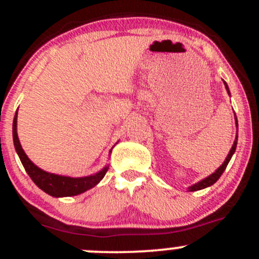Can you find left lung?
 Returning a JSON list of instances; mask_svg holds the SVG:
<instances>
[{
    "label": "left lung",
    "instance_id": "obj_1",
    "mask_svg": "<svg viewBox=\"0 0 259 259\" xmlns=\"http://www.w3.org/2000/svg\"><path fill=\"white\" fill-rule=\"evenodd\" d=\"M223 84H225L226 91H227L228 95H231L230 89H228L227 83H226V81L223 80ZM235 121H236V127H237V134H236V139H235V141H233L232 148H231V150H230V152H228V155H227V157H226V159H225V161L222 162V165L220 166V167L217 168V170L214 171L213 174H211V175L207 176V178H205L203 180H201V181H198L197 184H194V185H192V186H190V187H189V191H198V190H203V189H206V187L212 186V185H213L214 182L217 181V180L221 178L222 172L226 170V167H227V165H228V162H230L231 157L233 156V154H235V151H236V148H237V140H238V121H237V116H236V114H235Z\"/></svg>",
    "mask_w": 259,
    "mask_h": 259
}]
</instances>
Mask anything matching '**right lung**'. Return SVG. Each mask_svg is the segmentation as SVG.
Segmentation results:
<instances>
[{"label": "right lung", "instance_id": "right-lung-1", "mask_svg": "<svg viewBox=\"0 0 259 259\" xmlns=\"http://www.w3.org/2000/svg\"><path fill=\"white\" fill-rule=\"evenodd\" d=\"M18 111V109H17ZM17 111L15 114V119H13V126H12V134H13V144H15V149L17 155L20 156V160L23 165L24 170L28 174L32 181L39 187L42 191L46 194L53 196V197H69V196H77L83 194V192L88 191L92 187L97 186L102 179L104 178L107 174L109 166H104L100 171L91 176H84V178H70V176L57 175V174L48 172V171L42 170L38 167L36 164L29 160L26 152L22 149L20 139L17 134ZM111 152V151H110Z\"/></svg>", "mask_w": 259, "mask_h": 259}]
</instances>
